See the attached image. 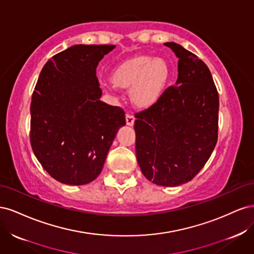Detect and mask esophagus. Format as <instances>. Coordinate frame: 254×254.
Here are the masks:
<instances>
[{
	"label": "esophagus",
	"instance_id": "34e87169",
	"mask_svg": "<svg viewBox=\"0 0 254 254\" xmlns=\"http://www.w3.org/2000/svg\"><path fill=\"white\" fill-rule=\"evenodd\" d=\"M134 117L131 114H126V123L128 126H132L133 123H134Z\"/></svg>",
	"mask_w": 254,
	"mask_h": 254
}]
</instances>
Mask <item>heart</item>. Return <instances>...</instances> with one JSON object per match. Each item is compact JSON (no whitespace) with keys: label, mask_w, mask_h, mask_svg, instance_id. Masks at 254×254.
Here are the masks:
<instances>
[{"label":"heart","mask_w":254,"mask_h":254,"mask_svg":"<svg viewBox=\"0 0 254 254\" xmlns=\"http://www.w3.org/2000/svg\"><path fill=\"white\" fill-rule=\"evenodd\" d=\"M168 77L170 68L163 59L140 56L115 68L112 81L121 89L131 90L130 94L135 106L149 108L162 96Z\"/></svg>","instance_id":"heart-1"}]
</instances>
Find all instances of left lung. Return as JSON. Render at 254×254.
<instances>
[{
  "mask_svg": "<svg viewBox=\"0 0 254 254\" xmlns=\"http://www.w3.org/2000/svg\"><path fill=\"white\" fill-rule=\"evenodd\" d=\"M178 79L157 104L135 113V152L143 175L161 187L190 181L211 157L218 137L219 97L209 67L175 42Z\"/></svg>",
  "mask_w": 254,
  "mask_h": 254,
  "instance_id": "8db88e82",
  "label": "left lung"
}]
</instances>
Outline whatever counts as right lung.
Segmentation results:
<instances>
[{
    "instance_id": "right-lung-1",
    "label": "right lung",
    "mask_w": 254,
    "mask_h": 254,
    "mask_svg": "<svg viewBox=\"0 0 254 254\" xmlns=\"http://www.w3.org/2000/svg\"><path fill=\"white\" fill-rule=\"evenodd\" d=\"M115 45L68 48L44 64L30 104V145L54 179L82 186L101 174L120 127L121 107L102 102L96 67Z\"/></svg>"
}]
</instances>
